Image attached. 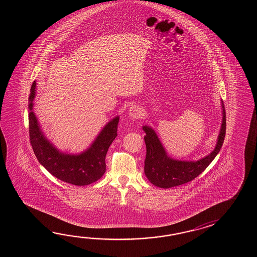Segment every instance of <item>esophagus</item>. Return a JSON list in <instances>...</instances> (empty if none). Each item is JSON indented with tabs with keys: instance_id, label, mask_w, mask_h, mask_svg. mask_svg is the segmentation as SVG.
I'll list each match as a JSON object with an SVG mask.
<instances>
[{
	"instance_id": "obj_1",
	"label": "esophagus",
	"mask_w": 257,
	"mask_h": 257,
	"mask_svg": "<svg viewBox=\"0 0 257 257\" xmlns=\"http://www.w3.org/2000/svg\"><path fill=\"white\" fill-rule=\"evenodd\" d=\"M128 115L132 119H139L140 117H142V109L139 105L132 104L128 109Z\"/></svg>"
}]
</instances>
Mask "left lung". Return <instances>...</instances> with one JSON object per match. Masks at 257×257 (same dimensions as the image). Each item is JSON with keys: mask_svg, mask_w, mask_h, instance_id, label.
Listing matches in <instances>:
<instances>
[{"mask_svg": "<svg viewBox=\"0 0 257 257\" xmlns=\"http://www.w3.org/2000/svg\"><path fill=\"white\" fill-rule=\"evenodd\" d=\"M221 107L222 123L216 147L206 157L198 161H181L171 158L153 127L146 125L142 126V130L146 133L144 141L147 150L144 162V173L153 185L161 188L181 186L195 179L208 167L219 153L225 138L226 112L223 101H221Z\"/></svg>", "mask_w": 257, "mask_h": 257, "instance_id": "8db88e82", "label": "left lung"}]
</instances>
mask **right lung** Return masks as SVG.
Listing matches in <instances>:
<instances>
[{
    "label": "right lung",
    "instance_id": "obj_1",
    "mask_svg": "<svg viewBox=\"0 0 257 257\" xmlns=\"http://www.w3.org/2000/svg\"><path fill=\"white\" fill-rule=\"evenodd\" d=\"M37 82L29 94V137L34 153L40 164L58 179L74 186H87L100 179L105 172V156L117 135L119 116H115L103 127L90 147L78 154L61 153L44 135L33 111Z\"/></svg>",
    "mask_w": 257,
    "mask_h": 257
}]
</instances>
